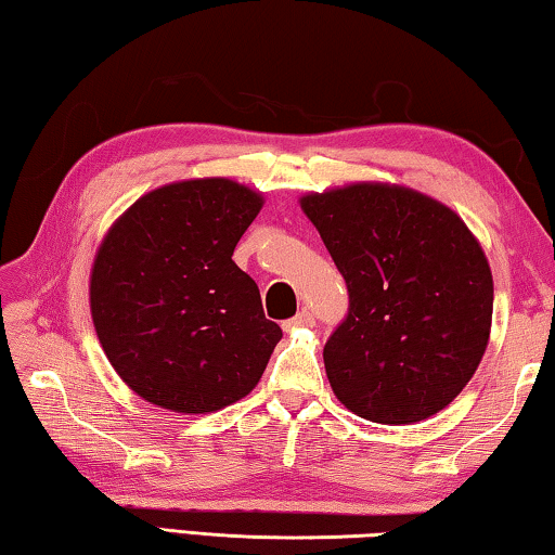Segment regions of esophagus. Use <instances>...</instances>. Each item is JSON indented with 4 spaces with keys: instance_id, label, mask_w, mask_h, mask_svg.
I'll list each match as a JSON object with an SVG mask.
<instances>
[{
    "instance_id": "34e87169",
    "label": "esophagus",
    "mask_w": 555,
    "mask_h": 555,
    "mask_svg": "<svg viewBox=\"0 0 555 555\" xmlns=\"http://www.w3.org/2000/svg\"><path fill=\"white\" fill-rule=\"evenodd\" d=\"M313 323H315L313 313L304 308V311H300L296 318H291V321L284 323V331L288 333V331H296V327H313Z\"/></svg>"
}]
</instances>
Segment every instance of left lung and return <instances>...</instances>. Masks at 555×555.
Segmentation results:
<instances>
[{
    "label": "left lung",
    "mask_w": 555,
    "mask_h": 555,
    "mask_svg": "<svg viewBox=\"0 0 555 555\" xmlns=\"http://www.w3.org/2000/svg\"><path fill=\"white\" fill-rule=\"evenodd\" d=\"M298 203L350 291L323 350L335 397L389 426L443 411L490 343L494 281L480 242L448 205L397 183L360 181Z\"/></svg>",
    "instance_id": "left-lung-1"
}]
</instances>
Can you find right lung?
I'll return each instance as SVG.
<instances>
[{"mask_svg": "<svg viewBox=\"0 0 555 555\" xmlns=\"http://www.w3.org/2000/svg\"><path fill=\"white\" fill-rule=\"evenodd\" d=\"M261 205L264 195L232 178H188L112 222L92 261L90 315L137 397L193 416L257 387L281 327L232 251Z\"/></svg>", "mask_w": 555, "mask_h": 555, "instance_id": "1", "label": "right lung"}]
</instances>
